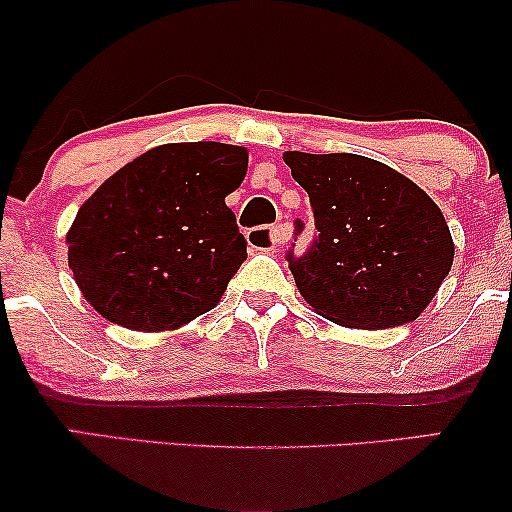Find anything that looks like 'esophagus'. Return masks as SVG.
I'll use <instances>...</instances> for the list:
<instances>
[{"label": "esophagus", "mask_w": 512, "mask_h": 512, "mask_svg": "<svg viewBox=\"0 0 512 512\" xmlns=\"http://www.w3.org/2000/svg\"><path fill=\"white\" fill-rule=\"evenodd\" d=\"M247 240L251 247L258 251H275L277 247H282V244L286 242V230L282 226H272V228L258 226V228L249 230Z\"/></svg>", "instance_id": "1"}]
</instances>
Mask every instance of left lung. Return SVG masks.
<instances>
[{
  "mask_svg": "<svg viewBox=\"0 0 512 512\" xmlns=\"http://www.w3.org/2000/svg\"><path fill=\"white\" fill-rule=\"evenodd\" d=\"M291 177L310 195L319 237L286 254L314 312L347 328L380 331L415 321L450 275L445 216L415 181L356 153L286 151ZM303 221H296V235Z\"/></svg>",
  "mask_w": 512,
  "mask_h": 512,
  "instance_id": "left-lung-1",
  "label": "left lung"
}]
</instances>
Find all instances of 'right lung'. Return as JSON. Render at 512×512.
<instances>
[{"label":"right lung","mask_w":512,"mask_h":512,"mask_svg":"<svg viewBox=\"0 0 512 512\" xmlns=\"http://www.w3.org/2000/svg\"><path fill=\"white\" fill-rule=\"evenodd\" d=\"M249 153L219 142L163 144L121 167L83 202L67 233L83 298L132 331H172L212 310L247 242L226 195Z\"/></svg>","instance_id":"1"}]
</instances>
